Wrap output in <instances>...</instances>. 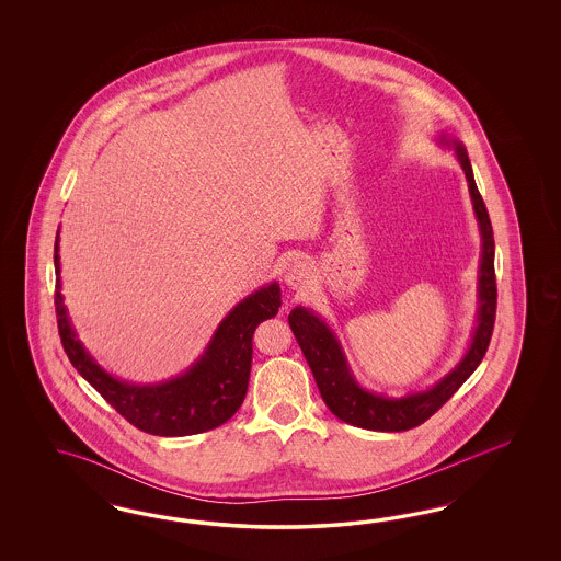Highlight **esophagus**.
Segmentation results:
<instances>
[{"label": "esophagus", "mask_w": 561, "mask_h": 561, "mask_svg": "<svg viewBox=\"0 0 561 561\" xmlns=\"http://www.w3.org/2000/svg\"><path fill=\"white\" fill-rule=\"evenodd\" d=\"M286 284L291 289H305L310 284V267L302 259H294L286 270Z\"/></svg>", "instance_id": "1"}]
</instances>
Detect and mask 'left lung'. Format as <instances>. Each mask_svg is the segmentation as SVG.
Listing matches in <instances>:
<instances>
[{
	"label": "left lung",
	"instance_id": "left-lung-1",
	"mask_svg": "<svg viewBox=\"0 0 561 561\" xmlns=\"http://www.w3.org/2000/svg\"><path fill=\"white\" fill-rule=\"evenodd\" d=\"M440 144L453 146L460 167L465 170L471 202L476 209L479 232H481V263H479V310L477 327L469 352L455 366V370L446 374L432 389L413 392L401 399H391L378 392L366 391L357 385L354 374L343 356L340 341L329 324L321 321L312 310L296 306L289 312L288 321L294 337L298 341L306 362L317 380L327 408L331 409L341 422L357 425L374 432H405L415 425L424 424L438 409L459 391L462 382L476 373L477 366L488 352L492 340L497 288H495V270H493V230L490 214L479 195L473 169L469 156L459 139L440 136Z\"/></svg>",
	"mask_w": 561,
	"mask_h": 561
}]
</instances>
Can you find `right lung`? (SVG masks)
Wrapping results in <instances>:
<instances>
[{
	"label": "right lung",
	"instance_id": "obj_1",
	"mask_svg": "<svg viewBox=\"0 0 561 561\" xmlns=\"http://www.w3.org/2000/svg\"><path fill=\"white\" fill-rule=\"evenodd\" d=\"M53 259L57 327L69 362L129 424L153 436H191L214 430L237 413L249 389L253 333L256 324L277 314L282 306L279 284L273 282L238 302L218 324L204 356L191 364L187 373L160 385H131L104 373L69 323L59 279V230Z\"/></svg>",
	"mask_w": 561,
	"mask_h": 561
}]
</instances>
